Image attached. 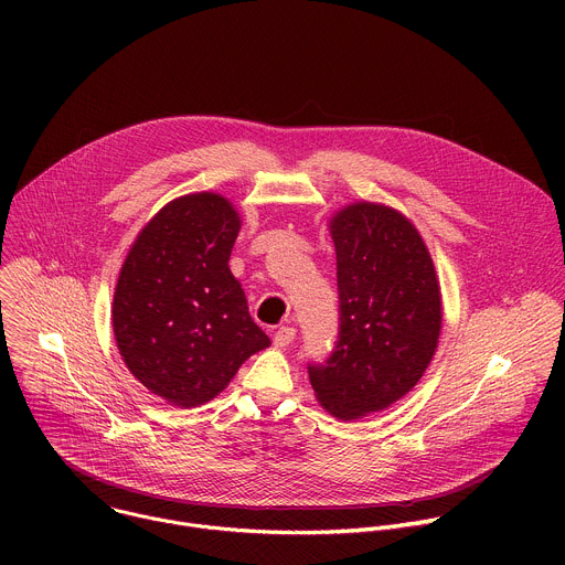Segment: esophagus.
Returning a JSON list of instances; mask_svg holds the SVG:
<instances>
[{
    "label": "esophagus",
    "mask_w": 565,
    "mask_h": 565,
    "mask_svg": "<svg viewBox=\"0 0 565 565\" xmlns=\"http://www.w3.org/2000/svg\"><path fill=\"white\" fill-rule=\"evenodd\" d=\"M292 340H295V329H292V327H281V329L275 333V338H273V342H275L277 347H290Z\"/></svg>",
    "instance_id": "obj_1"
}]
</instances>
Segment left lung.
Wrapping results in <instances>:
<instances>
[{"label":"left lung","instance_id":"obj_1","mask_svg":"<svg viewBox=\"0 0 565 565\" xmlns=\"http://www.w3.org/2000/svg\"><path fill=\"white\" fill-rule=\"evenodd\" d=\"M331 234L340 333L308 377L321 407L355 420L391 407L427 371L443 327L440 286L418 230L386 205L344 207Z\"/></svg>","mask_w":565,"mask_h":565}]
</instances>
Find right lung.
Instances as JSON below:
<instances>
[{
	"label": "right lung",
	"instance_id": "1",
	"mask_svg": "<svg viewBox=\"0 0 565 565\" xmlns=\"http://www.w3.org/2000/svg\"><path fill=\"white\" fill-rule=\"evenodd\" d=\"M241 221L227 199H174L138 234L114 292L118 351L140 384L177 407L218 395L270 344L230 273Z\"/></svg>",
	"mask_w": 565,
	"mask_h": 565
}]
</instances>
